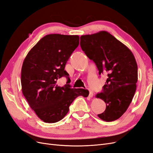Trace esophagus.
Returning <instances> with one entry per match:
<instances>
[{
  "mask_svg": "<svg viewBox=\"0 0 153 153\" xmlns=\"http://www.w3.org/2000/svg\"><path fill=\"white\" fill-rule=\"evenodd\" d=\"M89 96L90 97V98H92V96H93V92H92V91L91 90H89Z\"/></svg>",
  "mask_w": 153,
  "mask_h": 153,
  "instance_id": "34e87169",
  "label": "esophagus"
}]
</instances>
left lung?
<instances>
[{
    "label": "left lung",
    "mask_w": 153,
    "mask_h": 153,
    "mask_svg": "<svg viewBox=\"0 0 153 153\" xmlns=\"http://www.w3.org/2000/svg\"><path fill=\"white\" fill-rule=\"evenodd\" d=\"M80 47L94 62L100 75L107 76L103 91L96 95L106 103L105 110L98 116L106 122L118 119L135 93L138 68L135 57L126 45L106 31L82 36Z\"/></svg>",
    "instance_id": "8db88e82"
}]
</instances>
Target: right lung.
<instances>
[{
    "label": "right lung",
    "instance_id": "add662e5",
    "mask_svg": "<svg viewBox=\"0 0 153 153\" xmlns=\"http://www.w3.org/2000/svg\"><path fill=\"white\" fill-rule=\"evenodd\" d=\"M79 45L77 35L48 34L41 38L25 58L22 68L23 94L30 108L45 123L61 121L69 112L76 98H86L89 91L73 89L69 84L66 64ZM62 76L68 78L67 85L58 86L56 81Z\"/></svg>",
    "mask_w": 153,
    "mask_h": 153
}]
</instances>
